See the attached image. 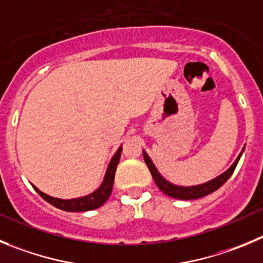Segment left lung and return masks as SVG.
Masks as SVG:
<instances>
[{"label":"left lung","instance_id":"obj_1","mask_svg":"<svg viewBox=\"0 0 263 263\" xmlns=\"http://www.w3.org/2000/svg\"><path fill=\"white\" fill-rule=\"evenodd\" d=\"M242 152H244V148H242L241 153L237 156V158L235 159V162L231 165V167L228 168V170H226L223 174H220L219 176H217V178L212 179V180L209 181H206V183L197 184V185H190V187L176 185V184H173L171 181L166 180V179L159 174V171L157 170L156 165H154L153 161H152L151 157L146 154L145 151H143V154L146 166H148L149 171H151L152 176H153L154 181H156L157 187H158L162 192L173 198H178V200H196V198L205 197V196L210 195L212 192L217 191L218 188L222 187L223 184L230 179V176L232 175L235 168H236L237 162H239Z\"/></svg>","mask_w":263,"mask_h":263}]
</instances>
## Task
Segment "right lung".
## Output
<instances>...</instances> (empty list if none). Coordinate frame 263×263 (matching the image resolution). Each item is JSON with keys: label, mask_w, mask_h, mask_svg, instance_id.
I'll use <instances>...</instances> for the list:
<instances>
[{"label": "right lung", "mask_w": 263, "mask_h": 263, "mask_svg": "<svg viewBox=\"0 0 263 263\" xmlns=\"http://www.w3.org/2000/svg\"><path fill=\"white\" fill-rule=\"evenodd\" d=\"M120 154H122V145L118 148V151L115 152L112 158L110 159L101 185H100L96 191H93L92 193H89V195L87 196H83V197L63 200V198L53 197V196H49L46 195V193L41 192V191L39 190V188H36L35 185H32V187L35 188L36 192H37L46 202L51 203V205L55 206L57 209L65 210V212H88V210L97 209V208L104 205V203L106 202L107 198L110 197V195H111L112 184H114L115 178V170H117V166L118 163H119Z\"/></svg>", "instance_id": "right-lung-1"}]
</instances>
